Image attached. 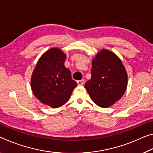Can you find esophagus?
I'll use <instances>...</instances> for the list:
<instances>
[{"mask_svg":"<svg viewBox=\"0 0 153 153\" xmlns=\"http://www.w3.org/2000/svg\"><path fill=\"white\" fill-rule=\"evenodd\" d=\"M84 82H85V80H84V79H81V80H78V81H77V85H79V86H82V85H84Z\"/></svg>","mask_w":153,"mask_h":153,"instance_id":"obj_1","label":"esophagus"}]
</instances>
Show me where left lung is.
Wrapping results in <instances>:
<instances>
[{
  "mask_svg": "<svg viewBox=\"0 0 153 153\" xmlns=\"http://www.w3.org/2000/svg\"><path fill=\"white\" fill-rule=\"evenodd\" d=\"M127 82V73L120 58L102 49L93 59L91 78L84 86L96 105L107 108L122 98Z\"/></svg>",
  "mask_w": 153,
  "mask_h": 153,
  "instance_id": "obj_1",
  "label": "left lung"
}]
</instances>
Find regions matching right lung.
I'll use <instances>...</instances> for the list:
<instances>
[{
  "mask_svg": "<svg viewBox=\"0 0 153 153\" xmlns=\"http://www.w3.org/2000/svg\"><path fill=\"white\" fill-rule=\"evenodd\" d=\"M66 54L58 48L43 53L30 79L32 91L42 103L57 108L66 103L77 86L71 71L65 67Z\"/></svg>",
  "mask_w": 153,
  "mask_h": 153,
  "instance_id": "right-lung-1",
  "label": "right lung"
}]
</instances>
